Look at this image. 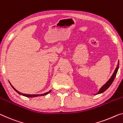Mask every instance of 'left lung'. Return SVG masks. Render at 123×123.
<instances>
[{"mask_svg":"<svg viewBox=\"0 0 123 123\" xmlns=\"http://www.w3.org/2000/svg\"><path fill=\"white\" fill-rule=\"evenodd\" d=\"M119 62L118 61V65H117V67L116 68V69H115L114 70V72L113 73L112 76H111V77L110 79H109V80L107 81V82L105 83V84L102 87L100 88L99 91L97 92V93H96L95 94H98L100 93H103L105 91V90H107L108 88H109V87L111 85L113 82V81H114L115 77L116 76V75H117V73L118 72V69H119Z\"/></svg>","mask_w":123,"mask_h":123,"instance_id":"left-lung-1","label":"left lung"}]
</instances>
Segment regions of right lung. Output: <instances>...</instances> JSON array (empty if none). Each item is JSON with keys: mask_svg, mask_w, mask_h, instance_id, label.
<instances>
[{"mask_svg": "<svg viewBox=\"0 0 123 123\" xmlns=\"http://www.w3.org/2000/svg\"><path fill=\"white\" fill-rule=\"evenodd\" d=\"M9 83H10V82H9ZM10 84L11 85V87H12L13 88V89H14L15 91L17 92V93H18V94H20V95H22V96H25V97H38V96H45V95H46V94H48L49 93H50V91H51V90H50L49 91L47 92H46V93H43V94H25V93H21V92H18V90H16L15 88L14 87L12 86V85H11L10 83Z\"/></svg>", "mask_w": 123, "mask_h": 123, "instance_id": "obj_1", "label": "right lung"}]
</instances>
